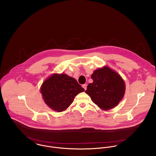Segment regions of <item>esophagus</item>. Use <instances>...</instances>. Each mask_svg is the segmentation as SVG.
Here are the masks:
<instances>
[{
	"label": "esophagus",
	"instance_id": "obj_1",
	"mask_svg": "<svg viewBox=\"0 0 156 156\" xmlns=\"http://www.w3.org/2000/svg\"><path fill=\"white\" fill-rule=\"evenodd\" d=\"M82 87L83 88V89H85V90H86L87 88V85H86V84L83 85H82Z\"/></svg>",
	"mask_w": 156,
	"mask_h": 156
}]
</instances>
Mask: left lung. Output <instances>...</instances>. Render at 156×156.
Masks as SVG:
<instances>
[{
  "label": "left lung",
  "instance_id": "left-lung-1",
  "mask_svg": "<svg viewBox=\"0 0 156 156\" xmlns=\"http://www.w3.org/2000/svg\"><path fill=\"white\" fill-rule=\"evenodd\" d=\"M91 79L93 82L88 85L85 92L95 105L107 111L119 104L126 90L124 82L119 74L105 66L95 70Z\"/></svg>",
  "mask_w": 156,
  "mask_h": 156
}]
</instances>
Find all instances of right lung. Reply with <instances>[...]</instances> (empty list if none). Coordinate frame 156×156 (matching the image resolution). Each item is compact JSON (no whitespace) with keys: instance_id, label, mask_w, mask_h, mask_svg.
Wrapping results in <instances>:
<instances>
[{"instance_id":"1","label":"right lung","mask_w":156,"mask_h":156,"mask_svg":"<svg viewBox=\"0 0 156 156\" xmlns=\"http://www.w3.org/2000/svg\"><path fill=\"white\" fill-rule=\"evenodd\" d=\"M45 104L55 111H64L73 102L74 97L83 89L77 80L66 74H53L41 87Z\"/></svg>"}]
</instances>
